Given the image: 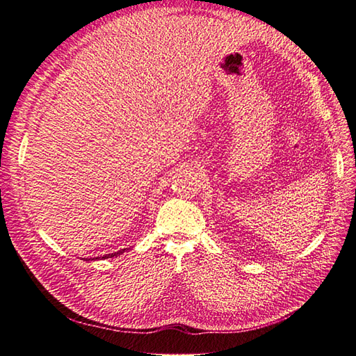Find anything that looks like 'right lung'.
Listing matches in <instances>:
<instances>
[{"instance_id": "right-lung-1", "label": "right lung", "mask_w": 356, "mask_h": 356, "mask_svg": "<svg viewBox=\"0 0 356 356\" xmlns=\"http://www.w3.org/2000/svg\"><path fill=\"white\" fill-rule=\"evenodd\" d=\"M129 250V248H124V250H120V251H117V252H113V254H105L102 258H111V257H117V255H120V254H123L124 251H127ZM101 258V257H99ZM93 260H95V258H93Z\"/></svg>"}]
</instances>
